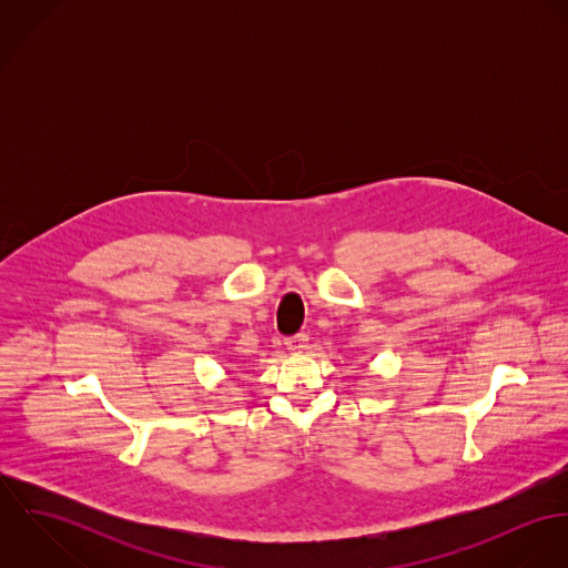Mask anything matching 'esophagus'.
Segmentation results:
<instances>
[{"instance_id":"1","label":"esophagus","mask_w":568,"mask_h":568,"mask_svg":"<svg viewBox=\"0 0 568 568\" xmlns=\"http://www.w3.org/2000/svg\"><path fill=\"white\" fill-rule=\"evenodd\" d=\"M286 347H288V352H304L306 347H308V336L304 334V332H300V334H293V336H288L286 341Z\"/></svg>"}]
</instances>
